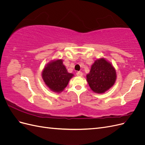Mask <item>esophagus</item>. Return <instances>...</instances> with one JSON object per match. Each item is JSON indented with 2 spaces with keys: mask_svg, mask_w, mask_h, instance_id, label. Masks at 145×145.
<instances>
[{
  "mask_svg": "<svg viewBox=\"0 0 145 145\" xmlns=\"http://www.w3.org/2000/svg\"><path fill=\"white\" fill-rule=\"evenodd\" d=\"M76 74H77V76H82V75H83V72H81V71H78V72H77Z\"/></svg>",
  "mask_w": 145,
  "mask_h": 145,
  "instance_id": "1",
  "label": "esophagus"
}]
</instances>
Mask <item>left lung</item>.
Segmentation results:
<instances>
[{
	"label": "left lung",
	"instance_id": "8db88e82",
	"mask_svg": "<svg viewBox=\"0 0 145 145\" xmlns=\"http://www.w3.org/2000/svg\"><path fill=\"white\" fill-rule=\"evenodd\" d=\"M116 80L115 68L104 58L96 60L86 76V80L91 89L98 94L104 93L111 88Z\"/></svg>",
	"mask_w": 145,
	"mask_h": 145
}]
</instances>
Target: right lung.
I'll list each match as a JSON object with an SVG mask.
<instances>
[{
    "label": "right lung",
    "instance_id": "1",
    "mask_svg": "<svg viewBox=\"0 0 145 145\" xmlns=\"http://www.w3.org/2000/svg\"><path fill=\"white\" fill-rule=\"evenodd\" d=\"M42 78L49 88L56 93L62 92L74 76L69 73L61 59L51 61L42 71Z\"/></svg>",
    "mask_w": 145,
    "mask_h": 145
}]
</instances>
